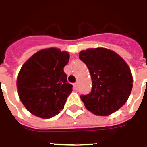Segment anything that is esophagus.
<instances>
[{
    "label": "esophagus",
    "mask_w": 147,
    "mask_h": 147,
    "mask_svg": "<svg viewBox=\"0 0 147 147\" xmlns=\"http://www.w3.org/2000/svg\"><path fill=\"white\" fill-rule=\"evenodd\" d=\"M74 86H75V87H76V88H77V86H78V83H74Z\"/></svg>",
    "instance_id": "obj_1"
}]
</instances>
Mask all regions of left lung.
Wrapping results in <instances>:
<instances>
[{
  "instance_id": "obj_1",
  "label": "left lung",
  "mask_w": 147,
  "mask_h": 147,
  "mask_svg": "<svg viewBox=\"0 0 147 147\" xmlns=\"http://www.w3.org/2000/svg\"><path fill=\"white\" fill-rule=\"evenodd\" d=\"M79 57L88 67L92 89L80 98L89 111L108 116L123 106L129 98L133 79L128 65L115 52L105 48L87 49Z\"/></svg>"
}]
</instances>
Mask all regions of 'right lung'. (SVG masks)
<instances>
[{"label":"right lung","mask_w":147,"mask_h":147,"mask_svg":"<svg viewBox=\"0 0 147 147\" xmlns=\"http://www.w3.org/2000/svg\"><path fill=\"white\" fill-rule=\"evenodd\" d=\"M69 54L56 48L42 49L27 60L17 77L21 102L34 116L48 119L60 113L72 91L64 67Z\"/></svg>","instance_id":"1"}]
</instances>
